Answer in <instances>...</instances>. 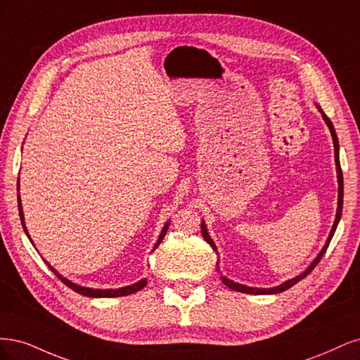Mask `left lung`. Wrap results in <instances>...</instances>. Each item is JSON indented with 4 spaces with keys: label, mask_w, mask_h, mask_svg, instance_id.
I'll return each mask as SVG.
<instances>
[{
    "label": "left lung",
    "mask_w": 360,
    "mask_h": 360,
    "mask_svg": "<svg viewBox=\"0 0 360 360\" xmlns=\"http://www.w3.org/2000/svg\"><path fill=\"white\" fill-rule=\"evenodd\" d=\"M316 108H317V109H319V112L321 113V117H323L324 122H326V125L329 127V131H330V134H332L333 148H335L336 178H338V207H336L335 221H333V226H332V229H330V233H329V236H328V239H326V243H324V247H323V248H321V251L317 254V257L311 262V264L308 266V268H307L302 274L296 275L295 278H292V280H287V281H284L283 284L276 285V287H269V288H263V287H250V285H245V284H240V283H236V281H233V280H230V278H227V276H224V275L221 274V281H223V284H226V285H227L229 288H231V290H235V292H242V293H248V295H276V293L285 292L287 288L293 287L296 283H299L300 280H304V278H305V276H307L312 269L316 268L317 263H319V262L321 260V257L324 256V252H326V250H328V247H329V242H330V239L333 238V233H335L336 227H338V223H340V219H341V214H342V197H344V181H342V170H341V165H340V143H338V137H336V131H335V129H333V124H332V121L326 117V113H324V112L321 110V108L319 106V104H316ZM200 229H202V236H203V239H205L207 243H210V245L212 247V250L217 252L215 243H214L212 238L210 236V233H207V229H206V224H205L203 219H202ZM217 256H218V252H217ZM217 268H218V271H219V266H218V263H217Z\"/></svg>",
    "instance_id": "8db88e82"
}]
</instances>
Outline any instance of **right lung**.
<instances>
[{"label":"right lung","mask_w":360,"mask_h":360,"mask_svg":"<svg viewBox=\"0 0 360 360\" xmlns=\"http://www.w3.org/2000/svg\"><path fill=\"white\" fill-rule=\"evenodd\" d=\"M18 191H19V179H18ZM18 207H19V217H20L22 227H24L25 235L28 236V239H30L31 243H32V239H31V236H30V233H28V229H27V226H25V217H24V211H22V202H20V195H19V194H18ZM169 224H170V221H167V223L165 224V227L161 229V233H160V236H158V239H157V242H155L154 250L158 248L161 240H163V238L166 236ZM32 245H34V243H32ZM154 250H153V251H154ZM43 260H44V259H43ZM44 263L49 266V269H51L58 278H60V280H61L68 288H72V290H75L76 293L88 296V297H118V296H127V295H131V293L139 292V290L143 288V287L146 285V283H148L146 280H141V281H137V283H134V284H131V285H125V287H120V288H92V287H84V285H79V284H76V283H73V281H70V280H67L65 276H63L60 272H58V271L53 268V266H51L46 260H44Z\"/></svg>","instance_id":"obj_1"}]
</instances>
